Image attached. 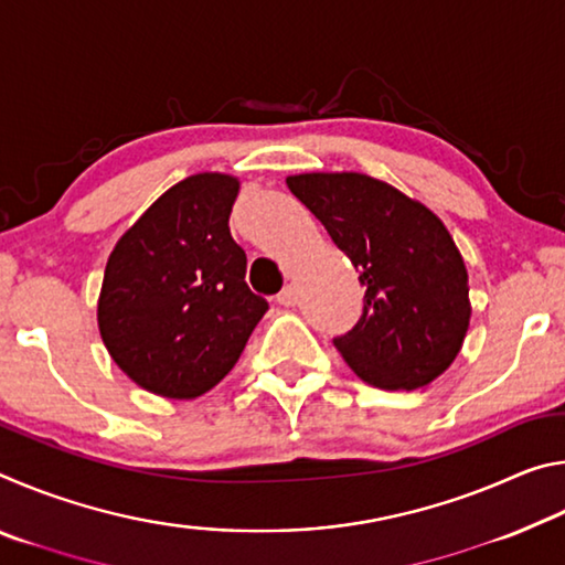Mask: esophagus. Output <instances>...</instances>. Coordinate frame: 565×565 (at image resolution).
<instances>
[{"label": "esophagus", "mask_w": 565, "mask_h": 565, "mask_svg": "<svg viewBox=\"0 0 565 565\" xmlns=\"http://www.w3.org/2000/svg\"><path fill=\"white\" fill-rule=\"evenodd\" d=\"M276 301H279L281 306H286V309H289V306H296V301H299V291H296V286H284V289L279 291V296H276Z\"/></svg>", "instance_id": "esophagus-1"}]
</instances>
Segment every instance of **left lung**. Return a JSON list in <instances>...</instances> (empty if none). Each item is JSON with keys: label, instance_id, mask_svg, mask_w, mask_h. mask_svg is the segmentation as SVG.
I'll list each match as a JSON object with an SVG mask.
<instances>
[{"label": "left lung", "instance_id": "8db88e82", "mask_svg": "<svg viewBox=\"0 0 565 565\" xmlns=\"http://www.w3.org/2000/svg\"><path fill=\"white\" fill-rule=\"evenodd\" d=\"M286 184L366 289L356 327L333 339L343 361L376 388L431 384L458 356L471 319L466 266L441 218L356 171L299 174Z\"/></svg>", "mask_w": 565, "mask_h": 565}]
</instances>
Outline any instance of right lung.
Here are the masks:
<instances>
[{
  "label": "right lung",
  "mask_w": 565,
  "mask_h": 565,
  "mask_svg": "<svg viewBox=\"0 0 565 565\" xmlns=\"http://www.w3.org/2000/svg\"><path fill=\"white\" fill-rule=\"evenodd\" d=\"M236 194L234 177H186L109 256L97 306L102 341L151 394L196 398L214 388L269 309L246 286V254L228 232Z\"/></svg>",
  "instance_id": "1"
}]
</instances>
